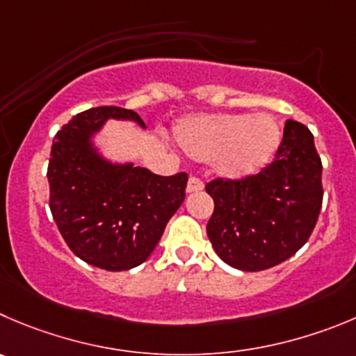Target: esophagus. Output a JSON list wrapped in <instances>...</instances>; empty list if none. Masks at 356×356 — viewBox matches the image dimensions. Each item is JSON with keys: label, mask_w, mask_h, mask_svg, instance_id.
<instances>
[{"label": "esophagus", "mask_w": 356, "mask_h": 356, "mask_svg": "<svg viewBox=\"0 0 356 356\" xmlns=\"http://www.w3.org/2000/svg\"><path fill=\"white\" fill-rule=\"evenodd\" d=\"M202 188H204V184H202L199 178H194V176H191L187 181V192L188 194H192V192H201Z\"/></svg>", "instance_id": "obj_1"}]
</instances>
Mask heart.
Wrapping results in <instances>:
<instances>
[{
  "mask_svg": "<svg viewBox=\"0 0 356 356\" xmlns=\"http://www.w3.org/2000/svg\"><path fill=\"white\" fill-rule=\"evenodd\" d=\"M181 150L195 161H213L227 180H243L270 164L282 145V127L270 115L211 113L175 127Z\"/></svg>",
  "mask_w": 356,
  "mask_h": 356,
  "instance_id": "1",
  "label": "heart"
}]
</instances>
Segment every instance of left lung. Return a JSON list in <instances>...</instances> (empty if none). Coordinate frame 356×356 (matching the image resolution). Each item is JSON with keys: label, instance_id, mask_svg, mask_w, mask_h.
<instances>
[{"label": "left lung", "instance_id": "1", "mask_svg": "<svg viewBox=\"0 0 356 356\" xmlns=\"http://www.w3.org/2000/svg\"><path fill=\"white\" fill-rule=\"evenodd\" d=\"M215 211L206 231L216 255L239 270H264L309 239L323 201L321 161L304 124L286 120L273 164L245 180L206 185Z\"/></svg>", "mask_w": 356, "mask_h": 356}]
</instances>
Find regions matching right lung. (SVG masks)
I'll return each mask as SVG.
<instances>
[{"instance_id": "obj_1", "label": "right lung", "mask_w": 356, "mask_h": 356, "mask_svg": "<svg viewBox=\"0 0 356 356\" xmlns=\"http://www.w3.org/2000/svg\"><path fill=\"white\" fill-rule=\"evenodd\" d=\"M110 118L143 120L133 110L99 106L71 118L50 152V211L74 255L104 270H127L150 257L185 199L187 175L159 176L113 162L94 145Z\"/></svg>"}]
</instances>
